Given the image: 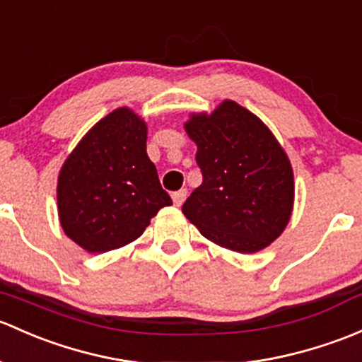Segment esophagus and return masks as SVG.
Here are the masks:
<instances>
[{
    "label": "esophagus",
    "instance_id": "obj_1",
    "mask_svg": "<svg viewBox=\"0 0 362 362\" xmlns=\"http://www.w3.org/2000/svg\"><path fill=\"white\" fill-rule=\"evenodd\" d=\"M171 197H173L175 206H180V204L185 201V197H187V189H180V191L173 192L171 194Z\"/></svg>",
    "mask_w": 362,
    "mask_h": 362
}]
</instances>
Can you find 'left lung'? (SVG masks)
<instances>
[{"label": "left lung", "mask_w": 362, "mask_h": 362, "mask_svg": "<svg viewBox=\"0 0 362 362\" xmlns=\"http://www.w3.org/2000/svg\"><path fill=\"white\" fill-rule=\"evenodd\" d=\"M196 142L203 184L182 211L215 245L239 253L264 250L293 210V170L271 130L248 109L226 100L185 123Z\"/></svg>", "instance_id": "left-lung-1"}]
</instances>
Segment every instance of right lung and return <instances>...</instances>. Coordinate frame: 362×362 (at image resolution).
Wrapping results in <instances>:
<instances>
[{
  "instance_id": "obj_1",
  "label": "right lung",
  "mask_w": 362,
  "mask_h": 362,
  "mask_svg": "<svg viewBox=\"0 0 362 362\" xmlns=\"http://www.w3.org/2000/svg\"><path fill=\"white\" fill-rule=\"evenodd\" d=\"M147 128L121 107L98 121L64 163L57 185L62 229L90 253L142 235L171 197L146 151Z\"/></svg>"
}]
</instances>
